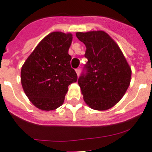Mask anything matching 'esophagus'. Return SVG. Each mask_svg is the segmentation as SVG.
Returning a JSON list of instances; mask_svg holds the SVG:
<instances>
[{
	"label": "esophagus",
	"instance_id": "34e87169",
	"mask_svg": "<svg viewBox=\"0 0 152 152\" xmlns=\"http://www.w3.org/2000/svg\"><path fill=\"white\" fill-rule=\"evenodd\" d=\"M76 74H77V76H79V75H80V69H76Z\"/></svg>",
	"mask_w": 152,
	"mask_h": 152
}]
</instances>
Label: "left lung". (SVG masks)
<instances>
[{"label": "left lung", "mask_w": 152, "mask_h": 152, "mask_svg": "<svg viewBox=\"0 0 152 152\" xmlns=\"http://www.w3.org/2000/svg\"><path fill=\"white\" fill-rule=\"evenodd\" d=\"M88 59L78 84L91 108L105 110L120 101L131 80V69L120 48L106 32H77Z\"/></svg>", "instance_id": "left-lung-1"}]
</instances>
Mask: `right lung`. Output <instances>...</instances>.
<instances>
[{
    "instance_id": "obj_1",
    "label": "right lung",
    "mask_w": 152,
    "mask_h": 152,
    "mask_svg": "<svg viewBox=\"0 0 152 152\" xmlns=\"http://www.w3.org/2000/svg\"><path fill=\"white\" fill-rule=\"evenodd\" d=\"M72 40L71 34L52 32L39 42L23 65V91L40 110L50 111L61 106L69 85L77 80L69 54Z\"/></svg>"
}]
</instances>
